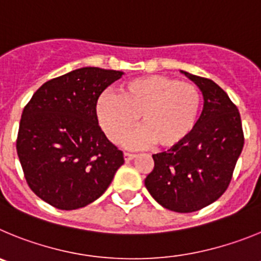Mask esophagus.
<instances>
[{
	"instance_id": "esophagus-1",
	"label": "esophagus",
	"mask_w": 261,
	"mask_h": 261,
	"mask_svg": "<svg viewBox=\"0 0 261 261\" xmlns=\"http://www.w3.org/2000/svg\"><path fill=\"white\" fill-rule=\"evenodd\" d=\"M123 156H125V160H126V161H131V160L135 159L136 154H134V153H128V152H125V153H123Z\"/></svg>"
}]
</instances>
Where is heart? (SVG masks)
I'll return each instance as SVG.
<instances>
[{"label": "heart", "instance_id": "b5f03b06", "mask_svg": "<svg viewBox=\"0 0 261 261\" xmlns=\"http://www.w3.org/2000/svg\"><path fill=\"white\" fill-rule=\"evenodd\" d=\"M203 112V96L194 84L164 75L140 76L122 84L118 95H102L96 104L100 126L117 143L135 125L139 130L123 139L126 147L140 148L156 143L174 148L198 127Z\"/></svg>", "mask_w": 261, "mask_h": 261}]
</instances>
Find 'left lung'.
<instances>
[{
    "label": "left lung",
    "mask_w": 261,
    "mask_h": 261,
    "mask_svg": "<svg viewBox=\"0 0 261 261\" xmlns=\"http://www.w3.org/2000/svg\"><path fill=\"white\" fill-rule=\"evenodd\" d=\"M182 72L203 93L200 121L182 144L152 156L154 168L144 183L164 208L190 213L210 205L226 191L245 136L238 108L221 87Z\"/></svg>",
    "instance_id": "1"
}]
</instances>
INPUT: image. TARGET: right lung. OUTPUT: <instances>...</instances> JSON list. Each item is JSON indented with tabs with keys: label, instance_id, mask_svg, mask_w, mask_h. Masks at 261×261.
<instances>
[{
	"label": "right lung",
	"instance_id": "right-lung-1",
	"mask_svg": "<svg viewBox=\"0 0 261 261\" xmlns=\"http://www.w3.org/2000/svg\"><path fill=\"white\" fill-rule=\"evenodd\" d=\"M122 75L82 67L44 83L24 107L16 152L28 186L41 200L63 211L88 205L125 163L96 114L100 95Z\"/></svg>",
	"mask_w": 261,
	"mask_h": 261
}]
</instances>
